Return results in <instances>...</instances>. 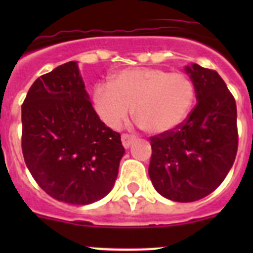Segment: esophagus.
I'll return each instance as SVG.
<instances>
[{"mask_svg": "<svg viewBox=\"0 0 253 253\" xmlns=\"http://www.w3.org/2000/svg\"><path fill=\"white\" fill-rule=\"evenodd\" d=\"M133 140H134L133 135H129V134H123L122 135V142L124 148H129L131 143H133Z\"/></svg>", "mask_w": 253, "mask_h": 253, "instance_id": "obj_1", "label": "esophagus"}]
</instances>
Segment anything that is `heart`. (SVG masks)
<instances>
[{
    "label": "heart",
    "mask_w": 253,
    "mask_h": 253,
    "mask_svg": "<svg viewBox=\"0 0 253 253\" xmlns=\"http://www.w3.org/2000/svg\"><path fill=\"white\" fill-rule=\"evenodd\" d=\"M92 99L96 113L109 128L119 129L134 109L148 133L166 134L187 118L195 100V86L184 72L135 67L115 73L111 84H96Z\"/></svg>",
    "instance_id": "obj_1"
}]
</instances>
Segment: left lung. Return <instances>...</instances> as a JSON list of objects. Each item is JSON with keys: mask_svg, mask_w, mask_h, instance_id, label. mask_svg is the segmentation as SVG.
Masks as SVG:
<instances>
[{"mask_svg": "<svg viewBox=\"0 0 253 253\" xmlns=\"http://www.w3.org/2000/svg\"><path fill=\"white\" fill-rule=\"evenodd\" d=\"M195 86L196 105L175 130L149 138L148 173L165 198L191 203L222 184L238 148L236 100L216 71L186 67Z\"/></svg>", "mask_w": 253, "mask_h": 253, "instance_id": "8db88e82", "label": "left lung"}]
</instances>
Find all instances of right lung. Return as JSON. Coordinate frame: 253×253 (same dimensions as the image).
Wrapping results in <instances>:
<instances>
[{
  "instance_id": "obj_1",
  "label": "right lung",
  "mask_w": 253,
  "mask_h": 253,
  "mask_svg": "<svg viewBox=\"0 0 253 253\" xmlns=\"http://www.w3.org/2000/svg\"><path fill=\"white\" fill-rule=\"evenodd\" d=\"M76 62L40 76L21 106V148L31 176L51 198L95 203L113 189L125 149L100 120Z\"/></svg>"
}]
</instances>
